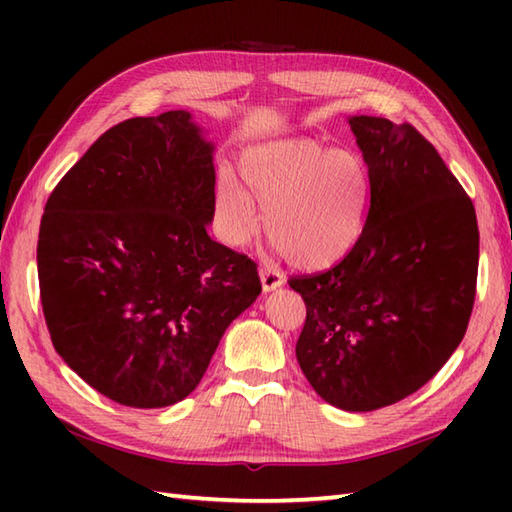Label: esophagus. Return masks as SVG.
I'll return each instance as SVG.
<instances>
[{
  "label": "esophagus",
  "mask_w": 512,
  "mask_h": 512,
  "mask_svg": "<svg viewBox=\"0 0 512 512\" xmlns=\"http://www.w3.org/2000/svg\"><path fill=\"white\" fill-rule=\"evenodd\" d=\"M259 275H262V286L266 292L279 288L286 281L284 273H281L277 266H270V264H264L262 270H259Z\"/></svg>",
  "instance_id": "1"
}]
</instances>
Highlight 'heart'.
<instances>
[{"instance_id":"1","label":"heart","mask_w":512,"mask_h":512,"mask_svg":"<svg viewBox=\"0 0 512 512\" xmlns=\"http://www.w3.org/2000/svg\"><path fill=\"white\" fill-rule=\"evenodd\" d=\"M239 169L266 211L268 237L292 264L328 268L363 237L372 173L356 151L332 149L312 138L279 140L248 149ZM249 196L231 173L217 180V226L231 246L248 244L259 228Z\"/></svg>"}]
</instances>
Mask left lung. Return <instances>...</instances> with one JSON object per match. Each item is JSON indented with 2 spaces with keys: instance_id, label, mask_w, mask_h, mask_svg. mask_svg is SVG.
I'll list each match as a JSON object with an SVG mask.
<instances>
[{
  "instance_id": "obj_1",
  "label": "left lung",
  "mask_w": 512,
  "mask_h": 512,
  "mask_svg": "<svg viewBox=\"0 0 512 512\" xmlns=\"http://www.w3.org/2000/svg\"><path fill=\"white\" fill-rule=\"evenodd\" d=\"M372 173L365 233L339 264L288 284L306 301L297 361L314 391L372 411L440 372L469 325L480 262L473 202L409 123L350 118Z\"/></svg>"
}]
</instances>
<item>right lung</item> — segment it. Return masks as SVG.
Instances as JSON below:
<instances>
[{"label":"right lung","instance_id":"right-lung-1","mask_svg":"<svg viewBox=\"0 0 512 512\" xmlns=\"http://www.w3.org/2000/svg\"><path fill=\"white\" fill-rule=\"evenodd\" d=\"M213 213V145L184 110L110 127L50 193L37 242L50 339L118 405L187 398L262 292L253 259L206 233Z\"/></svg>","mask_w":512,"mask_h":512}]
</instances>
